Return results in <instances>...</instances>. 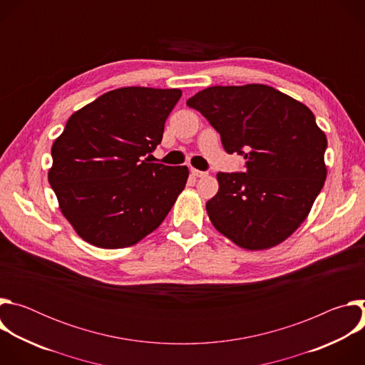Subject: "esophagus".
I'll return each instance as SVG.
<instances>
[{"instance_id": "34e87169", "label": "esophagus", "mask_w": 365, "mask_h": 365, "mask_svg": "<svg viewBox=\"0 0 365 365\" xmlns=\"http://www.w3.org/2000/svg\"><path fill=\"white\" fill-rule=\"evenodd\" d=\"M190 173L196 178H205L207 175V172H202V170H197V169H190Z\"/></svg>"}]
</instances>
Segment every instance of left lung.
Here are the masks:
<instances>
[{
    "mask_svg": "<svg viewBox=\"0 0 365 365\" xmlns=\"http://www.w3.org/2000/svg\"><path fill=\"white\" fill-rule=\"evenodd\" d=\"M220 133L245 172L217 175L214 227L247 250L277 245L306 220L325 179L327 137L302 102L263 83L211 86L186 101Z\"/></svg>",
    "mask_w": 365,
    "mask_h": 365,
    "instance_id": "8db88e82",
    "label": "left lung"
}]
</instances>
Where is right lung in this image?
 <instances>
[{"instance_id": "obj_1", "label": "right lung", "mask_w": 365, "mask_h": 365, "mask_svg": "<svg viewBox=\"0 0 365 365\" xmlns=\"http://www.w3.org/2000/svg\"><path fill=\"white\" fill-rule=\"evenodd\" d=\"M180 89L127 86L76 111L51 145L48 183L92 245L124 248L158 228L185 189L186 166L148 163Z\"/></svg>"}]
</instances>
